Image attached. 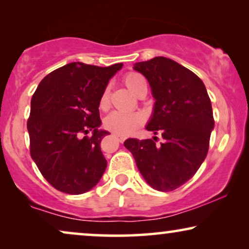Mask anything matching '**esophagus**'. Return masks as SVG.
I'll return each instance as SVG.
<instances>
[{"mask_svg":"<svg viewBox=\"0 0 249 249\" xmlns=\"http://www.w3.org/2000/svg\"><path fill=\"white\" fill-rule=\"evenodd\" d=\"M114 137H115V139H117L118 142H124V137H122V136H119V135H114Z\"/></svg>","mask_w":249,"mask_h":249,"instance_id":"1","label":"esophagus"}]
</instances>
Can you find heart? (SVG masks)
I'll return each mask as SVG.
<instances>
[{
    "mask_svg": "<svg viewBox=\"0 0 249 249\" xmlns=\"http://www.w3.org/2000/svg\"><path fill=\"white\" fill-rule=\"evenodd\" d=\"M124 83L137 96L142 89H145V88L147 89L145 78L135 71H130V72L124 74ZM108 98H110V88L105 87L100 97V107L102 110H105L108 107ZM142 122H144V118L137 112L124 113V112L115 111L105 118L104 127L114 134L128 136L132 134L139 125H142Z\"/></svg>",
    "mask_w": 249,
    "mask_h": 249,
    "instance_id": "heart-1",
    "label": "heart"
}]
</instances>
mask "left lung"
<instances>
[{"instance_id": "left-lung-1", "label": "left lung", "mask_w": 249, "mask_h": 249, "mask_svg": "<svg viewBox=\"0 0 249 249\" xmlns=\"http://www.w3.org/2000/svg\"><path fill=\"white\" fill-rule=\"evenodd\" d=\"M155 98L146 129L164 139L129 138L124 142L149 186L172 192L188 181L205 160L214 128L212 104L205 85L193 71L164 56L138 62Z\"/></svg>"}]
</instances>
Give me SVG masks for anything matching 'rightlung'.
<instances>
[{"label":"right lung","instance_id":"add662e5","mask_svg":"<svg viewBox=\"0 0 249 249\" xmlns=\"http://www.w3.org/2000/svg\"><path fill=\"white\" fill-rule=\"evenodd\" d=\"M122 63L97 67L68 63L40 81L32 97L27 129L30 155L47 182L79 195L96 186L107 162L101 141L100 97ZM90 130L93 135L87 136ZM84 137H82V135Z\"/></svg>","mask_w":249,"mask_h":249}]
</instances>
